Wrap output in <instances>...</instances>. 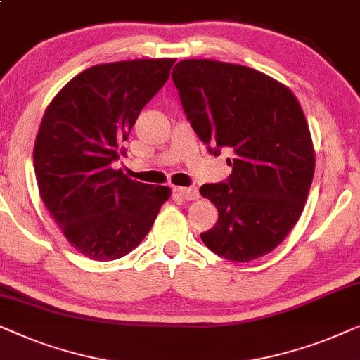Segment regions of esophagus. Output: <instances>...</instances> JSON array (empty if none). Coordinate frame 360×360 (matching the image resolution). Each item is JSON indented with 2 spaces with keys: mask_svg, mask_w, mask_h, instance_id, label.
Listing matches in <instances>:
<instances>
[{
  "mask_svg": "<svg viewBox=\"0 0 360 360\" xmlns=\"http://www.w3.org/2000/svg\"><path fill=\"white\" fill-rule=\"evenodd\" d=\"M176 191H178V194L186 200L199 199V191H197L195 187H178Z\"/></svg>",
  "mask_w": 360,
  "mask_h": 360,
  "instance_id": "obj_1",
  "label": "esophagus"
}]
</instances>
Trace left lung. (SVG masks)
Masks as SVG:
<instances>
[{"mask_svg":"<svg viewBox=\"0 0 360 360\" xmlns=\"http://www.w3.org/2000/svg\"><path fill=\"white\" fill-rule=\"evenodd\" d=\"M171 78L192 129L212 155L230 150L229 179L200 194L219 210L202 241L248 262L285 240L300 219L315 173L311 135L287 86L250 67L182 60Z\"/></svg>","mask_w":360,"mask_h":360,"instance_id":"left-lung-1","label":"left lung"}]
</instances>
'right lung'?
Wrapping results in <instances>:
<instances>
[{"label": "right lung", "instance_id": "right-lung-1", "mask_svg": "<svg viewBox=\"0 0 360 360\" xmlns=\"http://www.w3.org/2000/svg\"><path fill=\"white\" fill-rule=\"evenodd\" d=\"M174 58L96 65L55 96L34 145L39 192L70 245L96 261L119 259L150 231L166 186L131 181L112 163Z\"/></svg>", "mask_w": 360, "mask_h": 360}]
</instances>
